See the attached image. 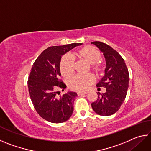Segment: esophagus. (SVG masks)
I'll return each mask as SVG.
<instances>
[{"label":"esophagus","mask_w":151,"mask_h":151,"mask_svg":"<svg viewBox=\"0 0 151 151\" xmlns=\"http://www.w3.org/2000/svg\"><path fill=\"white\" fill-rule=\"evenodd\" d=\"M88 93L87 92H84V93H81V92H78L77 94L78 96H80V95H83V94H86Z\"/></svg>","instance_id":"34e87169"}]
</instances>
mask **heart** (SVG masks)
Wrapping results in <instances>:
<instances>
[{
	"label": "heart",
	"mask_w": 151,
	"mask_h": 151,
	"mask_svg": "<svg viewBox=\"0 0 151 151\" xmlns=\"http://www.w3.org/2000/svg\"><path fill=\"white\" fill-rule=\"evenodd\" d=\"M78 59L89 64L91 70L99 75L103 72V64L100 60L101 54L99 51L92 46H86L75 52ZM75 69V61L68 55L62 57L60 62V70L64 76L68 77L73 75ZM94 78L93 75L88 74L85 76L76 75L68 81V87L75 91H84L88 86L93 83Z\"/></svg>",
	"instance_id": "b5f03b06"
}]
</instances>
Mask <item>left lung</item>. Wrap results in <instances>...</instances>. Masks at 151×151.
Here are the masks:
<instances>
[{"instance_id": "8db88e82", "label": "left lung", "mask_w": 151, "mask_h": 151, "mask_svg": "<svg viewBox=\"0 0 151 151\" xmlns=\"http://www.w3.org/2000/svg\"><path fill=\"white\" fill-rule=\"evenodd\" d=\"M96 45L103 52L106 60L104 76L97 84V87H104L106 92H99L98 99L91 104L96 114L109 116L115 113L120 109L126 98L129 88V74L124 60L118 52L105 43L94 41Z\"/></svg>"}]
</instances>
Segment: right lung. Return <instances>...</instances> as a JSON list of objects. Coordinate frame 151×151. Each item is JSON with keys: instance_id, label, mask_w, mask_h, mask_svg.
<instances>
[{"instance_id": "right-lung-1", "label": "right lung", "mask_w": 151, "mask_h": 151, "mask_svg": "<svg viewBox=\"0 0 151 151\" xmlns=\"http://www.w3.org/2000/svg\"><path fill=\"white\" fill-rule=\"evenodd\" d=\"M82 43L54 46L45 49L35 61L28 80V88L32 103L37 113L48 122L61 123L72 115L74 101L77 96L75 92L57 96V88L66 87L62 80L60 62L66 52Z\"/></svg>"}]
</instances>
